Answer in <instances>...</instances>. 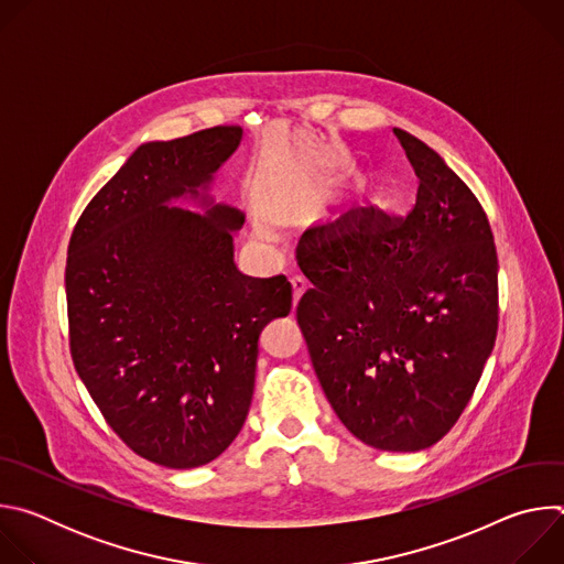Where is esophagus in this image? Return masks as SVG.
Masks as SVG:
<instances>
[{"label":"esophagus","mask_w":564,"mask_h":564,"mask_svg":"<svg viewBox=\"0 0 564 564\" xmlns=\"http://www.w3.org/2000/svg\"><path fill=\"white\" fill-rule=\"evenodd\" d=\"M292 296H294V307H296V303H299V299L303 296V292L307 290V283H305V279L303 276H292Z\"/></svg>","instance_id":"esophagus-1"}]
</instances>
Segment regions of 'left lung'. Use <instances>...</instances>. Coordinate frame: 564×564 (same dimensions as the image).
I'll return each instance as SVG.
<instances>
[{"instance_id": "1", "label": "left lung", "mask_w": 564, "mask_h": 564, "mask_svg": "<svg viewBox=\"0 0 564 564\" xmlns=\"http://www.w3.org/2000/svg\"><path fill=\"white\" fill-rule=\"evenodd\" d=\"M420 178L406 216L370 205L303 234L296 305L314 372L364 444L413 453L459 420L498 335V252L475 194L392 129Z\"/></svg>"}]
</instances>
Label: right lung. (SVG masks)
Listing matches in <instances>:
<instances>
[{"mask_svg": "<svg viewBox=\"0 0 564 564\" xmlns=\"http://www.w3.org/2000/svg\"><path fill=\"white\" fill-rule=\"evenodd\" d=\"M243 129L147 142L77 218L66 257L73 366L113 433L167 468L216 459L246 424L259 335L292 310L283 274L234 265L246 216L167 207L212 181Z\"/></svg>", "mask_w": 564, "mask_h": 564, "instance_id": "right-lung-1", "label": "right lung"}]
</instances>
